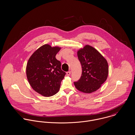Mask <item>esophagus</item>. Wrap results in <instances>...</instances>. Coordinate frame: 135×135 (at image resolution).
I'll list each match as a JSON object with an SVG mask.
<instances>
[{"label": "esophagus", "mask_w": 135, "mask_h": 135, "mask_svg": "<svg viewBox=\"0 0 135 135\" xmlns=\"http://www.w3.org/2000/svg\"><path fill=\"white\" fill-rule=\"evenodd\" d=\"M71 71H69V72H68L66 73V75H67L68 76H70V75H71Z\"/></svg>", "instance_id": "34e87169"}]
</instances>
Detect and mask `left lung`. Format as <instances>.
<instances>
[{
  "label": "left lung",
  "mask_w": 135,
  "mask_h": 135,
  "mask_svg": "<svg viewBox=\"0 0 135 135\" xmlns=\"http://www.w3.org/2000/svg\"><path fill=\"white\" fill-rule=\"evenodd\" d=\"M77 56L82 66V74L74 85L85 93L96 91L107 78L108 62L97 49L89 45L79 49Z\"/></svg>",
  "instance_id": "1"
}]
</instances>
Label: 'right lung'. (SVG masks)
I'll return each mask as SVG.
<instances>
[{
    "instance_id": "1",
    "label": "right lung",
    "mask_w": 135,
    "mask_h": 135,
    "mask_svg": "<svg viewBox=\"0 0 135 135\" xmlns=\"http://www.w3.org/2000/svg\"><path fill=\"white\" fill-rule=\"evenodd\" d=\"M61 49L45 44L36 50L29 58L26 66V75L32 89L42 96L51 97L59 90L65 72L61 63L56 58Z\"/></svg>"
}]
</instances>
